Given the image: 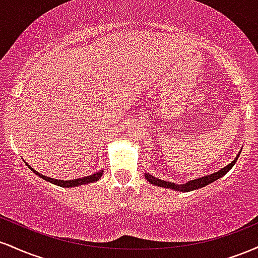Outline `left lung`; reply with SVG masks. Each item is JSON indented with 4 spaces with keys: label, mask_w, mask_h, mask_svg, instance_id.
<instances>
[{
    "label": "left lung",
    "mask_w": 258,
    "mask_h": 258,
    "mask_svg": "<svg viewBox=\"0 0 258 258\" xmlns=\"http://www.w3.org/2000/svg\"><path fill=\"white\" fill-rule=\"evenodd\" d=\"M241 152H239L238 155H236V158L233 160L230 164H228L226 167L221 168L220 171H217V172H214L211 174H209V176H204V177H200V178H197V179H191V180H188L186 183H183V184H176V183H172V182H167V180H161L159 178H156V177L152 176L150 173H144V177H146V179L148 182L150 183V184H154L156 186H162V188H166V189H172V190H177V191H183V193H186V191H191V190H195V189H199V188H203V186L205 185H209L211 184L212 182H215V180L222 178V177L226 174L228 171L232 168L234 165H235L236 160H238L239 155H240Z\"/></svg>",
    "instance_id": "left-lung-1"
}]
</instances>
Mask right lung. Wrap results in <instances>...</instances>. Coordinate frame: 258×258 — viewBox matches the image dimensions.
Wrapping results in <instances>:
<instances>
[{
  "label": "right lung",
  "mask_w": 258,
  "mask_h": 258,
  "mask_svg": "<svg viewBox=\"0 0 258 258\" xmlns=\"http://www.w3.org/2000/svg\"><path fill=\"white\" fill-rule=\"evenodd\" d=\"M26 164V162H25ZM28 165V164H26ZM28 167L30 168L34 173H36L38 177H41V178L47 180V182L52 183V184H55V185H59V186H63V188H73V186H79V185H84V184H88V183H93V182H97L100 177L103 176V172H104V170H99L98 172H94L93 174H91V176H87V177H82V178H78V179H70V180H63V179H55V178H51V177H46L43 176V174L38 173L36 170H34L30 165H28Z\"/></svg>",
  "instance_id": "right-lung-1"
}]
</instances>
